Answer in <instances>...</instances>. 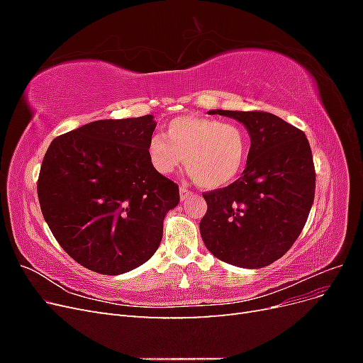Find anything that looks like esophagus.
Here are the masks:
<instances>
[{"label":"esophagus","instance_id":"1","mask_svg":"<svg viewBox=\"0 0 363 363\" xmlns=\"http://www.w3.org/2000/svg\"><path fill=\"white\" fill-rule=\"evenodd\" d=\"M191 195H192V192L188 188H184V186H182V188H180V199H182V201H184Z\"/></svg>","mask_w":363,"mask_h":363}]
</instances>
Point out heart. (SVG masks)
<instances>
[{
  "label": "heart",
  "mask_w": 363,
  "mask_h": 363,
  "mask_svg": "<svg viewBox=\"0 0 363 363\" xmlns=\"http://www.w3.org/2000/svg\"><path fill=\"white\" fill-rule=\"evenodd\" d=\"M250 148L247 130L235 123L180 116L168 124L167 136L148 142V157L157 172L172 174L183 164L204 189L224 188L244 168Z\"/></svg>",
  "instance_id": "heart-1"
}]
</instances>
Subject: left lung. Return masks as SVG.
Listing matches in <instances>:
<instances>
[{
	"mask_svg": "<svg viewBox=\"0 0 363 363\" xmlns=\"http://www.w3.org/2000/svg\"><path fill=\"white\" fill-rule=\"evenodd\" d=\"M247 127L251 147L242 175L203 194V242L215 257L240 268H263L300 236L315 199V167L306 135L268 112L211 111Z\"/></svg>",
	"mask_w": 363,
	"mask_h": 363,
	"instance_id": "obj_1",
	"label": "left lung"
}]
</instances>
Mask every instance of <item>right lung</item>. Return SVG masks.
Masks as SVG:
<instances>
[{
	"mask_svg": "<svg viewBox=\"0 0 363 363\" xmlns=\"http://www.w3.org/2000/svg\"><path fill=\"white\" fill-rule=\"evenodd\" d=\"M152 115L100 119L57 136L38 180L43 218L82 267L118 276L145 263L160 245L163 219L179 186L148 157Z\"/></svg>",
	"mask_w": 363,
	"mask_h": 363,
	"instance_id": "add662e5",
	"label": "right lung"
}]
</instances>
